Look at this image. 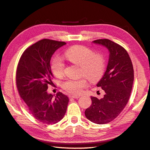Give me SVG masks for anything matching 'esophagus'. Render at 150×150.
<instances>
[{
	"label": "esophagus",
	"instance_id": "34e87169",
	"mask_svg": "<svg viewBox=\"0 0 150 150\" xmlns=\"http://www.w3.org/2000/svg\"><path fill=\"white\" fill-rule=\"evenodd\" d=\"M81 96L79 95H69V98H74V99H77L79 98H80Z\"/></svg>",
	"mask_w": 150,
	"mask_h": 150
}]
</instances>
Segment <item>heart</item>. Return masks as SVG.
I'll use <instances>...</instances> for the list:
<instances>
[{
  "instance_id": "1",
  "label": "heart",
  "mask_w": 150,
  "mask_h": 150,
  "mask_svg": "<svg viewBox=\"0 0 150 150\" xmlns=\"http://www.w3.org/2000/svg\"><path fill=\"white\" fill-rule=\"evenodd\" d=\"M66 59L80 66V72L89 81L95 82L100 79L105 69L103 56L94 54L92 49L83 45H75L67 49L64 53ZM53 74L57 77H62L64 73V64L59 58H55L51 64ZM86 86L84 77L79 79H67L62 84L64 90L73 94L80 93Z\"/></svg>"
}]
</instances>
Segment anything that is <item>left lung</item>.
I'll list each match as a JSON object with an SVG mask.
<instances>
[{
  "label": "left lung",
  "mask_w": 150,
  "mask_h": 150,
  "mask_svg": "<svg viewBox=\"0 0 150 150\" xmlns=\"http://www.w3.org/2000/svg\"><path fill=\"white\" fill-rule=\"evenodd\" d=\"M92 43L107 48L109 57L106 71L97 84L104 90L103 98L91 97L92 105L85 110L86 118L97 124L112 121L124 110L129 99L134 81L131 58L121 45L107 39Z\"/></svg>",
  "instance_id": "8db88e82"
}]
</instances>
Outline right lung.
Listing matches in <instances>:
<instances>
[{"instance_id":"right-lung-1","label":"right lung","mask_w":150,"mask_h":150,"mask_svg":"<svg viewBox=\"0 0 150 150\" xmlns=\"http://www.w3.org/2000/svg\"><path fill=\"white\" fill-rule=\"evenodd\" d=\"M66 44L48 39L40 40L25 50L17 66L16 83L21 98L32 115L43 124L60 122L67 110L68 97L61 92L54 97L47 91L53 79L50 64L52 56Z\"/></svg>"}]
</instances>
